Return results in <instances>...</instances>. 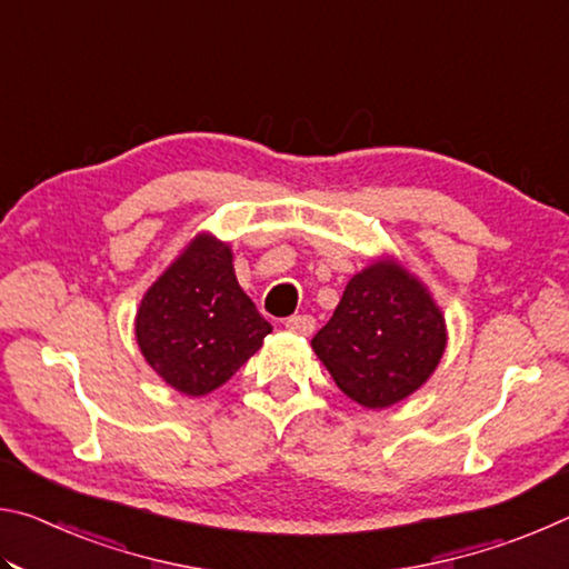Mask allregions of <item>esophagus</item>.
Segmentation results:
<instances>
[{"label": "esophagus", "mask_w": 569, "mask_h": 569, "mask_svg": "<svg viewBox=\"0 0 569 569\" xmlns=\"http://www.w3.org/2000/svg\"><path fill=\"white\" fill-rule=\"evenodd\" d=\"M286 329L298 336H311L316 329V319L308 313H298V316H291V319H286Z\"/></svg>", "instance_id": "esophagus-1"}]
</instances>
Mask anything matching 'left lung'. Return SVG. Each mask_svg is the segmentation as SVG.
<instances>
[{"label":"left lung","mask_w":569,"mask_h":569,"mask_svg":"<svg viewBox=\"0 0 569 569\" xmlns=\"http://www.w3.org/2000/svg\"><path fill=\"white\" fill-rule=\"evenodd\" d=\"M311 346L346 397L366 409H387L435 373L447 349V323L417 276L393 258H379L346 283Z\"/></svg>","instance_id":"obj_1"}]
</instances>
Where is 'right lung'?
Returning a JSON list of instances; mask_svg holds the SVG:
<instances>
[{
  "mask_svg": "<svg viewBox=\"0 0 569 569\" xmlns=\"http://www.w3.org/2000/svg\"><path fill=\"white\" fill-rule=\"evenodd\" d=\"M273 331L238 286L233 250L198 233L142 296L134 339L158 377L206 397L233 377Z\"/></svg>",
  "mask_w": 569,
  "mask_h": 569,
  "instance_id": "right-lung-1",
  "label": "right lung"
}]
</instances>
